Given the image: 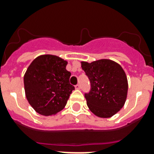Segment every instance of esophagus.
Listing matches in <instances>:
<instances>
[{"label":"esophagus","mask_w":154,"mask_h":154,"mask_svg":"<svg viewBox=\"0 0 154 154\" xmlns=\"http://www.w3.org/2000/svg\"><path fill=\"white\" fill-rule=\"evenodd\" d=\"M75 89H81V85L79 84H77V85H75Z\"/></svg>","instance_id":"esophagus-1"}]
</instances>
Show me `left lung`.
Returning <instances> with one entry per match:
<instances>
[{
    "label": "left lung",
    "instance_id": "8db88e82",
    "mask_svg": "<svg viewBox=\"0 0 154 154\" xmlns=\"http://www.w3.org/2000/svg\"><path fill=\"white\" fill-rule=\"evenodd\" d=\"M81 64L91 83V90L85 95L89 110L101 118L112 117L124 106L127 98L128 80L124 69L109 59Z\"/></svg>",
    "mask_w": 154,
    "mask_h": 154
}]
</instances>
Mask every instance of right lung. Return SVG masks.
<instances>
[{
  "label": "right lung",
  "mask_w": 154,
  "mask_h": 154,
  "mask_svg": "<svg viewBox=\"0 0 154 154\" xmlns=\"http://www.w3.org/2000/svg\"><path fill=\"white\" fill-rule=\"evenodd\" d=\"M67 60L57 56L44 54L32 60L24 75L25 97L32 109L43 116L62 110L74 86L70 85L71 72Z\"/></svg>",
  "instance_id": "obj_1"
}]
</instances>
